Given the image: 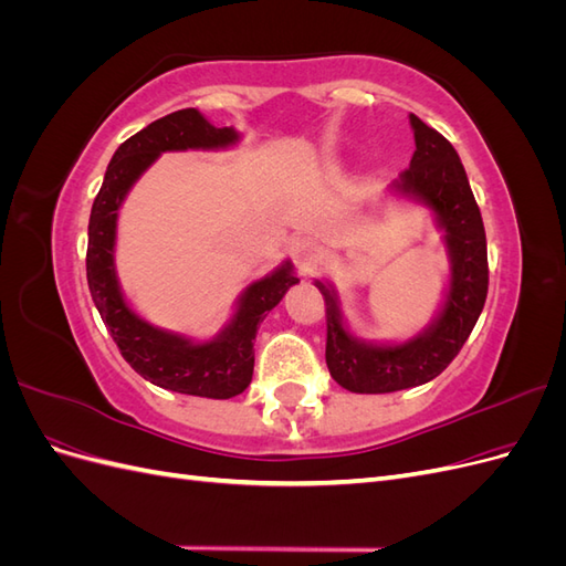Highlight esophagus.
Segmentation results:
<instances>
[{"instance_id": "34e87169", "label": "esophagus", "mask_w": 566, "mask_h": 566, "mask_svg": "<svg viewBox=\"0 0 566 566\" xmlns=\"http://www.w3.org/2000/svg\"><path fill=\"white\" fill-rule=\"evenodd\" d=\"M290 254H293L295 264L302 269V271H314L321 262L323 256V250L321 245L314 241V238L310 235H300L293 241V245H290Z\"/></svg>"}]
</instances>
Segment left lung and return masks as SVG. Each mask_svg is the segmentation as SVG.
<instances>
[{
  "label": "left lung",
  "instance_id": "1",
  "mask_svg": "<svg viewBox=\"0 0 566 566\" xmlns=\"http://www.w3.org/2000/svg\"><path fill=\"white\" fill-rule=\"evenodd\" d=\"M416 153L391 191L424 202L447 233L451 283L439 318L403 345H368L342 323L335 290L316 281L325 300V364L333 380L356 394H387L434 380L465 345L489 293L486 233L455 148L410 115Z\"/></svg>",
  "mask_w": 566,
  "mask_h": 566
}]
</instances>
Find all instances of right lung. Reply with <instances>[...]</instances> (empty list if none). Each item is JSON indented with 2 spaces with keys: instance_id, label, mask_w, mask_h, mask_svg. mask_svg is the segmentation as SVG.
I'll list each match as a JSON object with an SVG mask.
<instances>
[{
  "instance_id": "1",
  "label": "right lung",
  "mask_w": 566,
  "mask_h": 566,
  "mask_svg": "<svg viewBox=\"0 0 566 566\" xmlns=\"http://www.w3.org/2000/svg\"><path fill=\"white\" fill-rule=\"evenodd\" d=\"M238 142L233 127H214L196 108L169 113L115 150L104 186L92 205L87 243V283L96 310L108 325L125 361L163 389L208 399H231L245 391L254 368V335L264 316L276 306L290 285L300 283L293 264L285 262L262 281H254L238 302L231 323L210 342L153 328L136 316L119 293L113 250L117 210L132 184L156 163L165 150L227 148Z\"/></svg>"
}]
</instances>
